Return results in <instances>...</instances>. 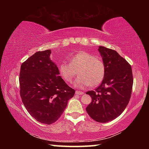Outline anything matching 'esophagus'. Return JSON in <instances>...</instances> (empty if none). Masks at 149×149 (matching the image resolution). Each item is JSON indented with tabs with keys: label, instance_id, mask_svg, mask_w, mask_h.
Returning <instances> with one entry per match:
<instances>
[{
	"label": "esophagus",
	"instance_id": "34e87169",
	"mask_svg": "<svg viewBox=\"0 0 149 149\" xmlns=\"http://www.w3.org/2000/svg\"><path fill=\"white\" fill-rule=\"evenodd\" d=\"M84 93L82 92V91H75V95H84Z\"/></svg>",
	"mask_w": 149,
	"mask_h": 149
}]
</instances>
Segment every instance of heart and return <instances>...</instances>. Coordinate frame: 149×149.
Listing matches in <instances>:
<instances>
[{
	"label": "heart",
	"instance_id": "1",
	"mask_svg": "<svg viewBox=\"0 0 149 149\" xmlns=\"http://www.w3.org/2000/svg\"><path fill=\"white\" fill-rule=\"evenodd\" d=\"M70 63L62 62L58 66L60 76L65 82L71 83L78 75L74 83L75 87L83 88L96 87L102 81L105 75V65L102 60L89 52L81 51L70 58Z\"/></svg>",
	"mask_w": 149,
	"mask_h": 149
}]
</instances>
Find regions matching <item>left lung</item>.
Instances as JSON below:
<instances>
[{
  "label": "left lung",
  "mask_w": 149,
  "mask_h": 149,
  "mask_svg": "<svg viewBox=\"0 0 149 149\" xmlns=\"http://www.w3.org/2000/svg\"><path fill=\"white\" fill-rule=\"evenodd\" d=\"M98 50L105 65V75L97 89L86 93L92 99L86 111L96 122L106 123L119 116L127 106L133 79L131 65L116 50L102 46Z\"/></svg>",
  "instance_id": "left-lung-1"
}]
</instances>
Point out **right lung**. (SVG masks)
Masks as SVG:
<instances>
[{"instance_id":"add662e5","label":"right lung","mask_w":149,"mask_h":149,"mask_svg":"<svg viewBox=\"0 0 149 149\" xmlns=\"http://www.w3.org/2000/svg\"><path fill=\"white\" fill-rule=\"evenodd\" d=\"M50 54V50L35 52L22 63L19 78L25 107L37 121L48 125L58 119L75 94L59 75Z\"/></svg>"}]
</instances>
